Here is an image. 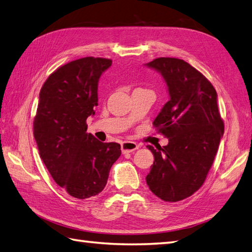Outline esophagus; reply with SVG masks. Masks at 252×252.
I'll return each mask as SVG.
<instances>
[{
    "label": "esophagus",
    "instance_id": "1",
    "mask_svg": "<svg viewBox=\"0 0 252 252\" xmlns=\"http://www.w3.org/2000/svg\"><path fill=\"white\" fill-rule=\"evenodd\" d=\"M138 148V145L134 142H122L121 143V151L123 154H126V153H132L136 151Z\"/></svg>",
    "mask_w": 252,
    "mask_h": 252
}]
</instances>
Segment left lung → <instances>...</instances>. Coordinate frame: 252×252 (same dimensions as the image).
<instances>
[{"label": "left lung", "instance_id": "obj_1", "mask_svg": "<svg viewBox=\"0 0 252 252\" xmlns=\"http://www.w3.org/2000/svg\"><path fill=\"white\" fill-rule=\"evenodd\" d=\"M146 66L161 74L170 96L153 122L169 143L147 146L155 161L146 182L160 199L180 201L200 189L220 145L224 123L217 91L183 60L160 57Z\"/></svg>", "mask_w": 252, "mask_h": 252}]
</instances>
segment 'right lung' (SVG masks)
Listing matches in <instances>:
<instances>
[{
  "label": "right lung",
  "mask_w": 252,
  "mask_h": 252,
  "mask_svg": "<svg viewBox=\"0 0 252 252\" xmlns=\"http://www.w3.org/2000/svg\"><path fill=\"white\" fill-rule=\"evenodd\" d=\"M111 60L84 57L66 63L40 91L33 135L52 178L78 199L105 189L111 165L120 157L118 143H103L87 133V119L98 105V80Z\"/></svg>",
  "instance_id": "1"
}]
</instances>
